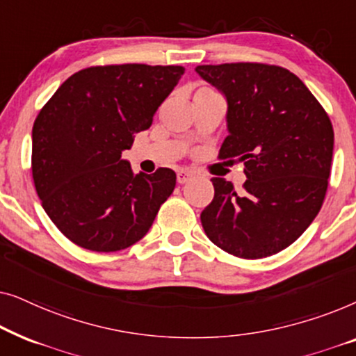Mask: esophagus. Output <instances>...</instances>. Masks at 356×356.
Instances as JSON below:
<instances>
[{
	"instance_id": "34e87169",
	"label": "esophagus",
	"mask_w": 356,
	"mask_h": 356,
	"mask_svg": "<svg viewBox=\"0 0 356 356\" xmlns=\"http://www.w3.org/2000/svg\"><path fill=\"white\" fill-rule=\"evenodd\" d=\"M193 178H194V173H193V172H188V170H181V172L177 173L178 183H181V184L191 181Z\"/></svg>"
}]
</instances>
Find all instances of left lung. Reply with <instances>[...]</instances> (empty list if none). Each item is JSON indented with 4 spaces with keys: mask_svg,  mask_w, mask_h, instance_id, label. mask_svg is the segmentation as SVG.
Here are the masks:
<instances>
[{
    "mask_svg": "<svg viewBox=\"0 0 356 356\" xmlns=\"http://www.w3.org/2000/svg\"><path fill=\"white\" fill-rule=\"evenodd\" d=\"M196 72L227 99L228 136L220 159L238 157L246 181L212 178L213 199L201 213L213 245L259 259L298 240L327 191L334 129L327 113L293 72L262 63L202 65Z\"/></svg>",
    "mask_w": 356,
    "mask_h": 356,
    "instance_id": "1",
    "label": "left lung"
}]
</instances>
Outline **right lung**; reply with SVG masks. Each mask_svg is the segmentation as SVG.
<instances>
[{
    "label": "right lung",
    "instance_id": "obj_1",
    "mask_svg": "<svg viewBox=\"0 0 356 356\" xmlns=\"http://www.w3.org/2000/svg\"><path fill=\"white\" fill-rule=\"evenodd\" d=\"M183 66L110 65L63 82L32 128V177L38 197L67 240L111 252L139 241L173 193L177 173H133L123 150L149 129Z\"/></svg>",
    "mask_w": 356,
    "mask_h": 356
}]
</instances>
